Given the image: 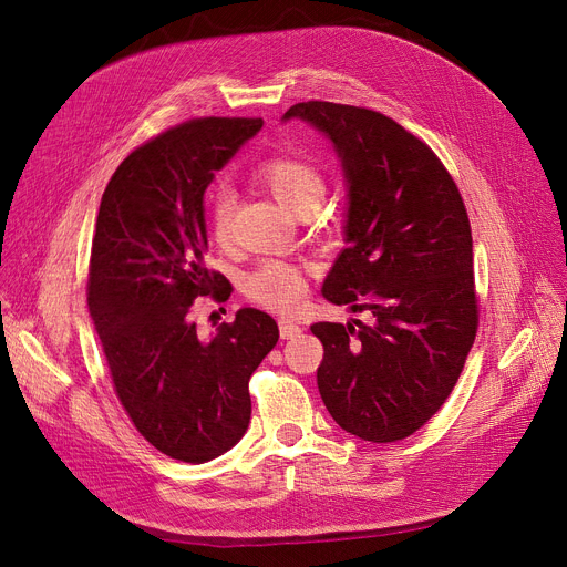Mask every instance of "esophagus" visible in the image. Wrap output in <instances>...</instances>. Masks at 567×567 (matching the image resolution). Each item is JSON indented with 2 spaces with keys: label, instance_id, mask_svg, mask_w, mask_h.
Here are the masks:
<instances>
[{
  "label": "esophagus",
  "instance_id": "obj_1",
  "mask_svg": "<svg viewBox=\"0 0 567 567\" xmlns=\"http://www.w3.org/2000/svg\"><path fill=\"white\" fill-rule=\"evenodd\" d=\"M296 336H301V326L291 319H280V338L291 340Z\"/></svg>",
  "mask_w": 567,
  "mask_h": 567
}]
</instances>
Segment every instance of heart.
<instances>
[{
  "mask_svg": "<svg viewBox=\"0 0 567 567\" xmlns=\"http://www.w3.org/2000/svg\"><path fill=\"white\" fill-rule=\"evenodd\" d=\"M257 182L271 193L287 212L303 216L312 214L326 195V178L319 167L306 158L271 156L252 169ZM234 214V197L227 188H216L206 197V220L218 244L229 236ZM246 293L264 308L289 312L301 303L306 280L299 268L280 259H266L246 276Z\"/></svg>",
  "mask_w": 567,
  "mask_h": 567,
  "instance_id": "heart-1",
  "label": "heart"
}]
</instances>
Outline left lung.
<instances>
[{"instance_id":"1","label":"left lung","mask_w":567,"mask_h":567,"mask_svg":"<svg viewBox=\"0 0 567 567\" xmlns=\"http://www.w3.org/2000/svg\"><path fill=\"white\" fill-rule=\"evenodd\" d=\"M282 118L329 137L347 178V248L323 299L372 315L310 326L323 344L319 395L363 441L406 439L449 400L478 331L464 199L432 148L381 112L308 101Z\"/></svg>"}]
</instances>
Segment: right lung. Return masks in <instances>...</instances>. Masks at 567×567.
I'll return each mask as SVG.
<instances>
[{
    "mask_svg": "<svg viewBox=\"0 0 567 567\" xmlns=\"http://www.w3.org/2000/svg\"><path fill=\"white\" fill-rule=\"evenodd\" d=\"M261 118L202 116L144 142L103 193L86 303L114 393L135 430L172 460L227 453L250 423L248 381L278 342V323L244 308L202 340L199 296L227 301L204 264V190L261 128Z\"/></svg>",
    "mask_w": 567,
    "mask_h": 567,
    "instance_id": "right-lung-1",
    "label": "right lung"
}]
</instances>
